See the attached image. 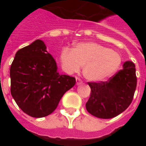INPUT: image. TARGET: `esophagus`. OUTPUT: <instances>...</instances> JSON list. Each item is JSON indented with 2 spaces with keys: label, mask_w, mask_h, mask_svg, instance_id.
<instances>
[{
  "label": "esophagus",
  "mask_w": 146,
  "mask_h": 146,
  "mask_svg": "<svg viewBox=\"0 0 146 146\" xmlns=\"http://www.w3.org/2000/svg\"><path fill=\"white\" fill-rule=\"evenodd\" d=\"M76 84L79 85V84H82V80H81V79L79 78V77H76Z\"/></svg>",
  "instance_id": "34e87169"
}]
</instances>
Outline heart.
I'll return each instance as SVG.
<instances>
[{"instance_id": "obj_1", "label": "heart", "mask_w": 146, "mask_h": 146, "mask_svg": "<svg viewBox=\"0 0 146 146\" xmlns=\"http://www.w3.org/2000/svg\"><path fill=\"white\" fill-rule=\"evenodd\" d=\"M62 70L68 74L76 73L84 66V76L92 81H100L119 70L121 56L116 51L92 42L79 43L73 49L64 48L59 56Z\"/></svg>"}]
</instances>
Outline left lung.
<instances>
[{
	"label": "left lung",
	"mask_w": 146,
	"mask_h": 146,
	"mask_svg": "<svg viewBox=\"0 0 146 146\" xmlns=\"http://www.w3.org/2000/svg\"><path fill=\"white\" fill-rule=\"evenodd\" d=\"M91 95L86 103L89 113L102 119H110L123 113L131 103L137 86L135 66L123 63V69L107 81L88 82Z\"/></svg>",
	"instance_id": "obj_1"
}]
</instances>
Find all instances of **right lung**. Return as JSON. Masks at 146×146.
I'll return each mask as SVG.
<instances>
[{
  "mask_svg": "<svg viewBox=\"0 0 146 146\" xmlns=\"http://www.w3.org/2000/svg\"><path fill=\"white\" fill-rule=\"evenodd\" d=\"M11 94L18 106L32 117L53 113L76 79L58 73L54 58L41 40L16 52L10 68Z\"/></svg>",
  "mask_w": 146,
  "mask_h": 146,
  "instance_id": "1",
  "label": "right lung"
}]
</instances>
